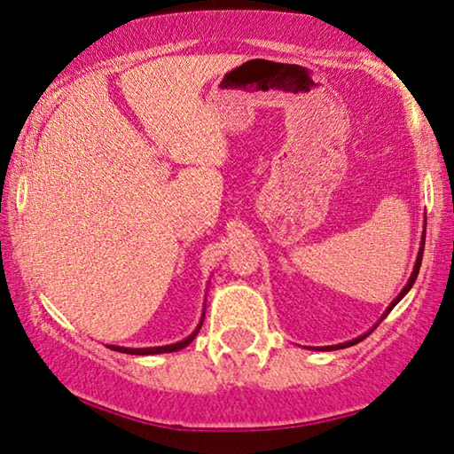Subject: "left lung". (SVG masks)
<instances>
[{
    "label": "left lung",
    "instance_id": "left-lung-1",
    "mask_svg": "<svg viewBox=\"0 0 454 454\" xmlns=\"http://www.w3.org/2000/svg\"><path fill=\"white\" fill-rule=\"evenodd\" d=\"M424 245H426V232H424V234H421V247H419V253H418L416 265H413V271H411V276H410V282H407V284H405V288H403V290H401V294H399V296L393 300V302H391V306H388V309H387V312H385V315H382V318H385V317L388 315V312H391V310L395 309V306H397V302H399V300H401V298H403V296H405V294L411 290V286H413V284H416V278H418V273H419V265H421V254H424ZM382 318H380V321H382ZM366 335H368V333H366ZM366 335H362V337H356V340H352V341L340 343V346H327V348H321V349H323V352H325V349H327V352H329V349H341V348H349V346H354V343H357V341H362V340H364V337H366Z\"/></svg>",
    "mask_w": 454,
    "mask_h": 454
}]
</instances>
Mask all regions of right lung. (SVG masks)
Segmentation results:
<instances>
[{"mask_svg":"<svg viewBox=\"0 0 454 454\" xmlns=\"http://www.w3.org/2000/svg\"><path fill=\"white\" fill-rule=\"evenodd\" d=\"M203 317H206V312L201 315V321L200 325H197V329L191 333L187 340L183 341H176V343H170V346H160V348H121V346H108L111 349H114V352H123V354H136V356H150V354H168V352H178V349L187 348L191 341L195 340V335L200 333L201 325H203Z\"/></svg>","mask_w":454,"mask_h":454,"instance_id":"1","label":"right lung"}]
</instances>
